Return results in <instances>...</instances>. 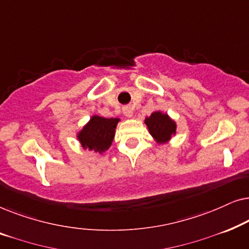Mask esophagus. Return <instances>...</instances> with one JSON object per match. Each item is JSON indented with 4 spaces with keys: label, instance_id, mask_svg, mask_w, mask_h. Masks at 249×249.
I'll use <instances>...</instances> for the list:
<instances>
[{
    "label": "esophagus",
    "instance_id": "34e87169",
    "mask_svg": "<svg viewBox=\"0 0 249 249\" xmlns=\"http://www.w3.org/2000/svg\"><path fill=\"white\" fill-rule=\"evenodd\" d=\"M122 112H124V114L128 118H131L132 114H134V110H132L131 107H124L122 108Z\"/></svg>",
    "mask_w": 249,
    "mask_h": 249
}]
</instances>
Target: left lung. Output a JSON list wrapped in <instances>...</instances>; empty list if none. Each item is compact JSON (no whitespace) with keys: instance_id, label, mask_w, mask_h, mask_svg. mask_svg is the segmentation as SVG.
I'll list each match as a JSON object with an SVG mask.
<instances>
[{"instance_id":"left-lung-1","label":"left lung","mask_w":249,"mask_h":249,"mask_svg":"<svg viewBox=\"0 0 249 249\" xmlns=\"http://www.w3.org/2000/svg\"><path fill=\"white\" fill-rule=\"evenodd\" d=\"M145 124L148 127L151 135L159 142H165L176 134V124L168 117V114H163L161 112H154L151 117L145 119Z\"/></svg>"}]
</instances>
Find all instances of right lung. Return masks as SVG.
Wrapping results in <instances>:
<instances>
[{
    "label": "right lung",
    "instance_id": "obj_1",
    "mask_svg": "<svg viewBox=\"0 0 249 249\" xmlns=\"http://www.w3.org/2000/svg\"><path fill=\"white\" fill-rule=\"evenodd\" d=\"M118 122L117 118L107 119L98 115L91 117L90 121L78 135L81 146L84 148L94 149L95 152H105L113 142Z\"/></svg>",
    "mask_w": 249,
    "mask_h": 249
}]
</instances>
